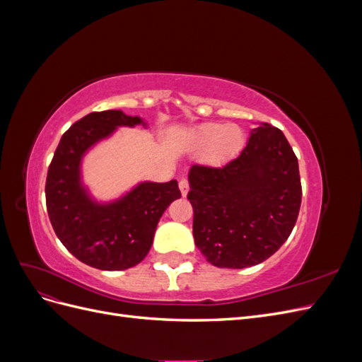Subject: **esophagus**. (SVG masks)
Segmentation results:
<instances>
[{
    "label": "esophagus",
    "instance_id": "34e87169",
    "mask_svg": "<svg viewBox=\"0 0 362 362\" xmlns=\"http://www.w3.org/2000/svg\"><path fill=\"white\" fill-rule=\"evenodd\" d=\"M180 190H181V194L182 196H185V194H187L189 193V181L187 180H185V178H182V180H180Z\"/></svg>",
    "mask_w": 362,
    "mask_h": 362
}]
</instances>
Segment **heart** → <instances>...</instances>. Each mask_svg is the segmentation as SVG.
<instances>
[{
  "mask_svg": "<svg viewBox=\"0 0 362 362\" xmlns=\"http://www.w3.org/2000/svg\"><path fill=\"white\" fill-rule=\"evenodd\" d=\"M194 144L199 148H208L211 161L225 163L242 149L245 144L243 129L234 124L210 122L196 129Z\"/></svg>",
  "mask_w": 362,
  "mask_h": 362,
  "instance_id": "b5f03b06",
  "label": "heart"
}]
</instances>
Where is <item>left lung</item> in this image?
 <instances>
[{"mask_svg": "<svg viewBox=\"0 0 362 362\" xmlns=\"http://www.w3.org/2000/svg\"><path fill=\"white\" fill-rule=\"evenodd\" d=\"M194 243L216 267L259 264L284 245L298 221L299 164L279 128L261 124L223 168L189 172Z\"/></svg>", "mask_w": 362, "mask_h": 362, "instance_id": "1", "label": "left lung"}]
</instances>
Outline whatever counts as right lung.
<instances>
[{"mask_svg": "<svg viewBox=\"0 0 362 362\" xmlns=\"http://www.w3.org/2000/svg\"><path fill=\"white\" fill-rule=\"evenodd\" d=\"M146 125L120 110L93 112L60 139L45 185L51 225L63 246L84 264L100 270H125L144 259L152 246L164 210L181 198L177 180L140 182L113 202L90 198L81 182V160L117 127Z\"/></svg>", "mask_w": 362, "mask_h": 362, "instance_id": "add662e5", "label": "right lung"}]
</instances>
